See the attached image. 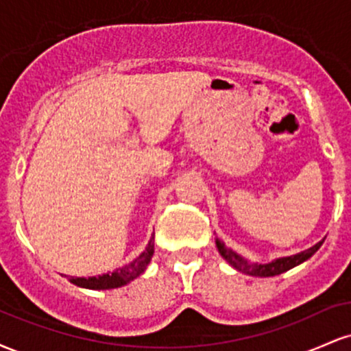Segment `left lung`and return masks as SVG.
I'll use <instances>...</instances> for the list:
<instances>
[{
	"mask_svg": "<svg viewBox=\"0 0 351 351\" xmlns=\"http://www.w3.org/2000/svg\"><path fill=\"white\" fill-rule=\"evenodd\" d=\"M322 244H324V239H322L320 243H317L315 245H312V247L307 249V251H302L299 254H295V256L279 257V259L272 261V263H269V264H252V263H247L244 257H241L239 254L232 251V249L226 247L223 241L216 239L217 251H219L221 256H223L224 259H226L228 263L232 265V267L237 269L239 272L247 274V276H256V277L279 276V274L289 271V269L295 267V265H299L302 263H305L307 259H310V257H312L313 254L320 249Z\"/></svg>",
	"mask_w": 351,
	"mask_h": 351,
	"instance_id": "obj_1",
	"label": "left lung"
}]
</instances>
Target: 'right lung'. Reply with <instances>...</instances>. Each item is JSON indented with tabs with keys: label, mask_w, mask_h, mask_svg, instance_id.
<instances>
[{
	"label": "right lung",
	"mask_w": 351,
	"mask_h": 351,
	"mask_svg": "<svg viewBox=\"0 0 351 351\" xmlns=\"http://www.w3.org/2000/svg\"><path fill=\"white\" fill-rule=\"evenodd\" d=\"M153 245H155V237L152 236L150 243H148L147 249L136 257L135 261H132L130 264L123 265V267L115 269L114 272L110 274H102L99 277H72V284L79 285V287L84 289H94V291H106V289H117L122 287V285L128 284L142 274L147 265L150 264L152 256H153Z\"/></svg>",
	"instance_id": "1"
}]
</instances>
